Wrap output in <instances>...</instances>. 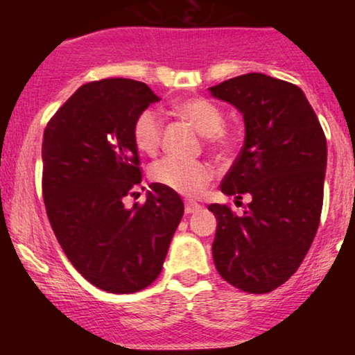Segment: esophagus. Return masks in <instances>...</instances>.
<instances>
[{"label": "esophagus", "mask_w": 355, "mask_h": 355, "mask_svg": "<svg viewBox=\"0 0 355 355\" xmlns=\"http://www.w3.org/2000/svg\"><path fill=\"white\" fill-rule=\"evenodd\" d=\"M200 210V205L198 203H193V202H185V214L190 215V214H195V211Z\"/></svg>", "instance_id": "34e87169"}]
</instances>
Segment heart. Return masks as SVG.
<instances>
[{
  "mask_svg": "<svg viewBox=\"0 0 355 355\" xmlns=\"http://www.w3.org/2000/svg\"><path fill=\"white\" fill-rule=\"evenodd\" d=\"M175 110L182 116L189 118L200 130L211 148L217 152H229L232 148V138L223 130L225 118L211 101L205 98H187L178 101ZM132 135L140 152L146 155L157 153L164 135V118L160 112L155 108H145L144 112L138 113L133 121ZM214 175L215 170L209 162L182 160L175 157L162 158L150 168V177L155 183H160L185 197L200 195L211 182Z\"/></svg>",
  "mask_w": 355,
  "mask_h": 355,
  "instance_id": "heart-1",
  "label": "heart"
}]
</instances>
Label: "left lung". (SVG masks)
<instances>
[{"label": "left lung", "instance_id": "1", "mask_svg": "<svg viewBox=\"0 0 355 355\" xmlns=\"http://www.w3.org/2000/svg\"><path fill=\"white\" fill-rule=\"evenodd\" d=\"M237 107L245 144L220 190L242 200L243 215L211 203L217 232L211 254L220 277L248 294H267L287 282L311 248L320 222L327 141L297 85L247 73L210 88Z\"/></svg>", "mask_w": 355, "mask_h": 355}]
</instances>
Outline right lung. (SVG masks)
Returning <instances> with one entry per match:
<instances>
[{"label": "right lung", "instance_id": "obj_1", "mask_svg": "<svg viewBox=\"0 0 355 355\" xmlns=\"http://www.w3.org/2000/svg\"><path fill=\"white\" fill-rule=\"evenodd\" d=\"M158 100L137 80L92 81L44 128L42 187L51 229L73 267L112 294L155 282L183 215L180 195L160 183L144 203H123L141 182L133 121Z\"/></svg>", "mask_w": 355, "mask_h": 355}]
</instances>
